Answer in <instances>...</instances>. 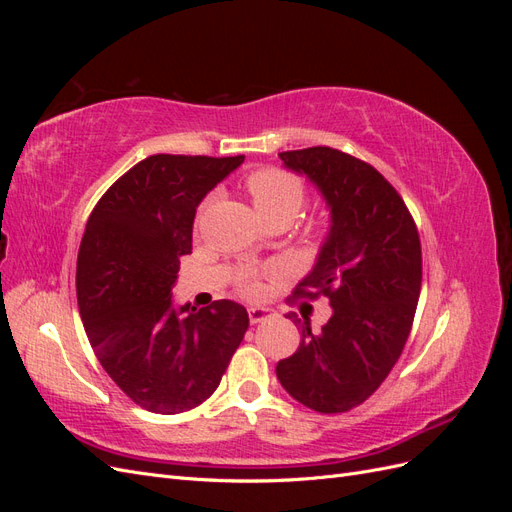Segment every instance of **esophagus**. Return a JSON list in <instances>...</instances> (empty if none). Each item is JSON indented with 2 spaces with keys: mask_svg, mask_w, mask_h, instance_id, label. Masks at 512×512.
<instances>
[{
  "mask_svg": "<svg viewBox=\"0 0 512 512\" xmlns=\"http://www.w3.org/2000/svg\"><path fill=\"white\" fill-rule=\"evenodd\" d=\"M247 316H250L252 324H260V322H265L267 318H273L275 314L271 312V309H265V307H252L250 312H247Z\"/></svg>",
  "mask_w": 512,
  "mask_h": 512,
  "instance_id": "1",
  "label": "esophagus"
}]
</instances>
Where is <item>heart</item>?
<instances>
[{"instance_id":"1","label":"heart","mask_w":512,"mask_h":512,"mask_svg":"<svg viewBox=\"0 0 512 512\" xmlns=\"http://www.w3.org/2000/svg\"><path fill=\"white\" fill-rule=\"evenodd\" d=\"M247 194L252 196V203L260 213L262 220L286 218L292 220L305 203V185L303 181L280 166H262L252 170L245 177ZM241 290L245 294H258L260 282L256 273H245L241 280Z\"/></svg>"}]
</instances>
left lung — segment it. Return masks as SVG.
<instances>
[{
	"instance_id": "left-lung-1",
	"label": "left lung",
	"mask_w": 512,
	"mask_h": 512,
	"mask_svg": "<svg viewBox=\"0 0 512 512\" xmlns=\"http://www.w3.org/2000/svg\"><path fill=\"white\" fill-rule=\"evenodd\" d=\"M280 158L312 179L331 207L327 243L292 294L327 297L333 316L314 333L290 314L303 339L275 371L309 410L348 412L378 391L404 352L423 282L421 239L404 198L371 164L333 147Z\"/></svg>"
}]
</instances>
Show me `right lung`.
Segmentation results:
<instances>
[{
  "label": "right lung",
  "mask_w": 512,
  "mask_h": 512,
  "mask_svg": "<svg viewBox=\"0 0 512 512\" xmlns=\"http://www.w3.org/2000/svg\"><path fill=\"white\" fill-rule=\"evenodd\" d=\"M245 156L158 153L134 164L91 211L76 260V299L100 365L136 406L179 414L203 404L250 327L245 307L179 312V260L192 254L200 200Z\"/></svg>",
  "instance_id": "right-lung-1"
}]
</instances>
